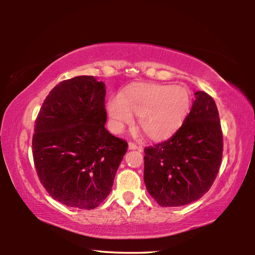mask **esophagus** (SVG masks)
Masks as SVG:
<instances>
[{"instance_id": "34e87169", "label": "esophagus", "mask_w": 255, "mask_h": 255, "mask_svg": "<svg viewBox=\"0 0 255 255\" xmlns=\"http://www.w3.org/2000/svg\"><path fill=\"white\" fill-rule=\"evenodd\" d=\"M128 147H129V149H137L138 146L133 143V141H130V143L128 144Z\"/></svg>"}]
</instances>
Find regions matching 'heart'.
<instances>
[{"label":"heart","mask_w":255,"mask_h":255,"mask_svg":"<svg viewBox=\"0 0 255 255\" xmlns=\"http://www.w3.org/2000/svg\"><path fill=\"white\" fill-rule=\"evenodd\" d=\"M191 93L187 86L143 83L111 99L108 112L117 131L130 125L132 115L150 139H164L178 130L191 107Z\"/></svg>","instance_id":"heart-1"}]
</instances>
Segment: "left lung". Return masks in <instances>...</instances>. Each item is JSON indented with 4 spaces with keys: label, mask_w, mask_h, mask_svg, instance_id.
Masks as SVG:
<instances>
[{
    "label": "left lung",
    "mask_w": 255,
    "mask_h": 255,
    "mask_svg": "<svg viewBox=\"0 0 255 255\" xmlns=\"http://www.w3.org/2000/svg\"><path fill=\"white\" fill-rule=\"evenodd\" d=\"M196 100L173 136L145 147L146 189L162 207L196 201L208 191L223 157V131L217 106L208 93Z\"/></svg>",
    "instance_id": "left-lung-1"
}]
</instances>
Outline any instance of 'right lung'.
I'll use <instances>...</instances> for the list:
<instances>
[{"instance_id": "add662e5", "label": "right lung", "mask_w": 255, "mask_h": 255, "mask_svg": "<svg viewBox=\"0 0 255 255\" xmlns=\"http://www.w3.org/2000/svg\"><path fill=\"white\" fill-rule=\"evenodd\" d=\"M106 88L93 76L62 81L36 118L32 156L49 196L68 207L94 209L109 196L128 144L107 130Z\"/></svg>"}]
</instances>
